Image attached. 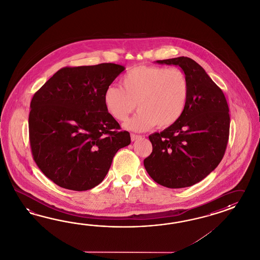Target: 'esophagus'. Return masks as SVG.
Returning <instances> with one entry per match:
<instances>
[{"mask_svg": "<svg viewBox=\"0 0 260 260\" xmlns=\"http://www.w3.org/2000/svg\"><path fill=\"white\" fill-rule=\"evenodd\" d=\"M131 138H132V141H136L137 139H140V138H142V136L141 135H137V134H131Z\"/></svg>", "mask_w": 260, "mask_h": 260, "instance_id": "34e87169", "label": "esophagus"}]
</instances>
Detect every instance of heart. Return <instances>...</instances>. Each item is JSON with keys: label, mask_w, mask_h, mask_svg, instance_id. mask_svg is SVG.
I'll use <instances>...</instances> for the list:
<instances>
[{"label": "heart", "mask_w": 260, "mask_h": 260, "mask_svg": "<svg viewBox=\"0 0 260 260\" xmlns=\"http://www.w3.org/2000/svg\"><path fill=\"white\" fill-rule=\"evenodd\" d=\"M121 83L122 87L110 85L105 89L103 102L118 121L126 120L137 103L139 111L125 124L128 129L170 127L182 116L189 98V81L183 70L140 66L128 70Z\"/></svg>", "instance_id": "heart-1"}]
</instances>
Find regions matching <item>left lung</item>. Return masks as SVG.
Returning a JSON list of instances; mask_svg holds the SVG:
<instances>
[{
	"instance_id": "1",
	"label": "left lung",
	"mask_w": 260,
	"mask_h": 260,
	"mask_svg": "<svg viewBox=\"0 0 260 260\" xmlns=\"http://www.w3.org/2000/svg\"><path fill=\"white\" fill-rule=\"evenodd\" d=\"M156 63L181 68L189 81V98L179 120L149 135L152 153L144 165L161 186L190 187L209 176L224 155L230 127L228 102L221 88L192 59L181 56Z\"/></svg>"
}]
</instances>
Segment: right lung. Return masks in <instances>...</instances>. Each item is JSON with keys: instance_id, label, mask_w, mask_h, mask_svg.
<instances>
[{"instance_id": "right-lung-1", "label": "right lung", "mask_w": 260, "mask_h": 260, "mask_svg": "<svg viewBox=\"0 0 260 260\" xmlns=\"http://www.w3.org/2000/svg\"><path fill=\"white\" fill-rule=\"evenodd\" d=\"M120 64L63 68L36 92L29 114L32 157L46 177L68 190H87L106 177L115 153L131 144L103 102Z\"/></svg>"}]
</instances>
